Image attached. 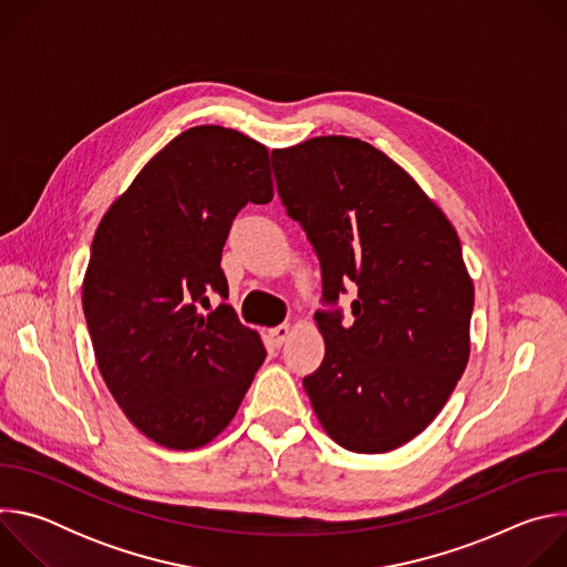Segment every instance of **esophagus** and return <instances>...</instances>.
Returning <instances> with one entry per match:
<instances>
[{
    "label": "esophagus",
    "mask_w": 567,
    "mask_h": 567,
    "mask_svg": "<svg viewBox=\"0 0 567 567\" xmlns=\"http://www.w3.org/2000/svg\"><path fill=\"white\" fill-rule=\"evenodd\" d=\"M289 334H291V328H289V326H278V328L269 330V339H271V343H274L276 348H280V346L289 339Z\"/></svg>",
    "instance_id": "esophagus-1"
}]
</instances>
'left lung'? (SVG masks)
<instances>
[{"label":"left lung","instance_id":"obj_1","mask_svg":"<svg viewBox=\"0 0 567 567\" xmlns=\"http://www.w3.org/2000/svg\"><path fill=\"white\" fill-rule=\"evenodd\" d=\"M278 195L320 260L322 302L352 280V326L316 311L326 359L302 379L328 435L354 453L417 437L444 409L471 343L473 282L446 215L361 138L316 136L274 150Z\"/></svg>","mask_w":567,"mask_h":567}]
</instances>
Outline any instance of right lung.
<instances>
[{
  "label": "right lung",
  "instance_id": "right-lung-1",
  "mask_svg": "<svg viewBox=\"0 0 567 567\" xmlns=\"http://www.w3.org/2000/svg\"><path fill=\"white\" fill-rule=\"evenodd\" d=\"M262 143L199 125L156 152L103 215L83 282L99 370L152 442L190 451L235 417L267 352L239 322L219 267L235 215L269 204Z\"/></svg>",
  "mask_w": 567,
  "mask_h": 567
}]
</instances>
